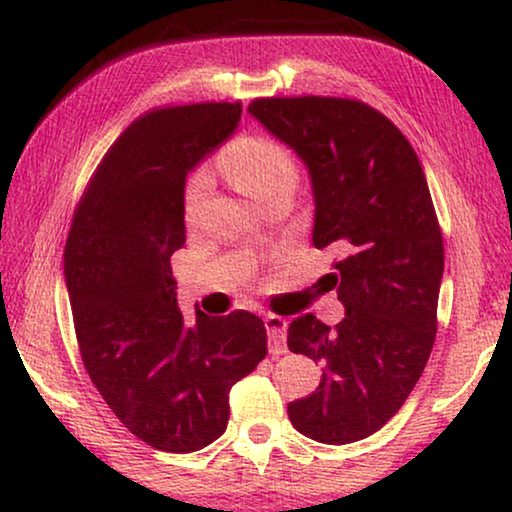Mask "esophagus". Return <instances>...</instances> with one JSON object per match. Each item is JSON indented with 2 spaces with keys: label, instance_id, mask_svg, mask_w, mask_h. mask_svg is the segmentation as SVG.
<instances>
[{
  "label": "esophagus",
  "instance_id": "34e87169",
  "mask_svg": "<svg viewBox=\"0 0 512 512\" xmlns=\"http://www.w3.org/2000/svg\"><path fill=\"white\" fill-rule=\"evenodd\" d=\"M265 331H268L270 340V354H284L286 352V326L289 321L284 317H277V314H265Z\"/></svg>",
  "mask_w": 512,
  "mask_h": 512
}]
</instances>
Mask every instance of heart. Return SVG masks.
I'll list each match as a JSON object with an SVG mask.
<instances>
[{"mask_svg":"<svg viewBox=\"0 0 512 512\" xmlns=\"http://www.w3.org/2000/svg\"><path fill=\"white\" fill-rule=\"evenodd\" d=\"M219 163L235 186L249 198L268 202L279 193H293L298 163L289 146L268 135H242L226 146ZM209 174L195 170L184 186V212L191 216L209 191Z\"/></svg>","mask_w":512,"mask_h":512,"instance_id":"heart-1","label":"heart"}]
</instances>
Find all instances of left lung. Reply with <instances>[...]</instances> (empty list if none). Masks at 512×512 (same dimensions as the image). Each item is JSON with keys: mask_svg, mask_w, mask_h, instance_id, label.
Here are the masks:
<instances>
[{"mask_svg": "<svg viewBox=\"0 0 512 512\" xmlns=\"http://www.w3.org/2000/svg\"><path fill=\"white\" fill-rule=\"evenodd\" d=\"M249 114L307 165L312 242L342 254L324 289L338 291L345 319L289 326L291 352L326 366L289 419L317 443H354L401 410L436 340L445 249L429 184L403 132L366 102L258 97Z\"/></svg>", "mask_w": 512, "mask_h": 512, "instance_id": "left-lung-1", "label": "left lung"}]
</instances>
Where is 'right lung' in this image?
I'll list each match as a JSON object with an SVG mask.
<instances>
[{
	"label": "right lung",
	"mask_w": 512,
	"mask_h": 512,
	"mask_svg": "<svg viewBox=\"0 0 512 512\" xmlns=\"http://www.w3.org/2000/svg\"><path fill=\"white\" fill-rule=\"evenodd\" d=\"M240 116V102L139 116L104 153L69 228L65 279L83 366L125 429L163 452L214 443L230 387L268 354L256 314L198 310L186 321L170 265L186 242V174Z\"/></svg>",
	"instance_id": "right-lung-1"
}]
</instances>
